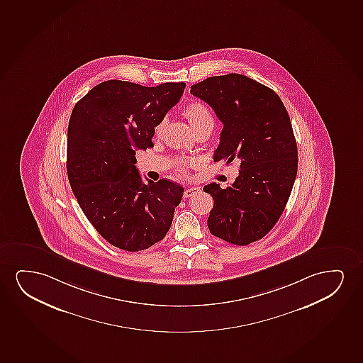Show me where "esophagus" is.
Returning a JSON list of instances; mask_svg holds the SVG:
<instances>
[{
	"instance_id": "esophagus-1",
	"label": "esophagus",
	"mask_w": 363,
	"mask_h": 363,
	"mask_svg": "<svg viewBox=\"0 0 363 363\" xmlns=\"http://www.w3.org/2000/svg\"><path fill=\"white\" fill-rule=\"evenodd\" d=\"M199 191H201V189H199V187H189V189H184V197H192V196H194V194H198Z\"/></svg>"
}]
</instances>
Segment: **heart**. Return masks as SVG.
I'll return each mask as SVG.
<instances>
[{
	"label": "heart",
	"mask_w": 363,
	"mask_h": 363,
	"mask_svg": "<svg viewBox=\"0 0 363 363\" xmlns=\"http://www.w3.org/2000/svg\"><path fill=\"white\" fill-rule=\"evenodd\" d=\"M186 117L189 118V123L192 124L194 130H198L201 128L213 124V118L211 112L208 111L207 107L201 102H192L189 104L184 109ZM166 118H164L155 127L156 135H160L164 128H165ZM198 165V161L194 159H186V157H179L174 161V167L179 171V174H187V169Z\"/></svg>",
	"instance_id": "1"
}]
</instances>
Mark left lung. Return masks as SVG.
Here are the masks:
<instances>
[{"label": "left lung", "mask_w": 363, "mask_h": 363, "mask_svg": "<svg viewBox=\"0 0 363 363\" xmlns=\"http://www.w3.org/2000/svg\"><path fill=\"white\" fill-rule=\"evenodd\" d=\"M223 123L214 161H240L230 187L204 186L214 206L211 234L234 245L262 239L281 217L297 177V142L274 91L240 74L212 76L191 86Z\"/></svg>", "instance_id": "8db88e82"}]
</instances>
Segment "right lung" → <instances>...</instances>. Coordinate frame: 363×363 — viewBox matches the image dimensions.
Instances as JSON below:
<instances>
[{"instance_id": "add662e5", "label": "right lung", "mask_w": 363, "mask_h": 363, "mask_svg": "<svg viewBox=\"0 0 363 363\" xmlns=\"http://www.w3.org/2000/svg\"><path fill=\"white\" fill-rule=\"evenodd\" d=\"M184 87V82L145 87L104 81L72 109L66 160L71 189L99 235L118 249H149L172 224L184 187L169 179L144 184L135 151L152 146L156 125Z\"/></svg>"}]
</instances>
